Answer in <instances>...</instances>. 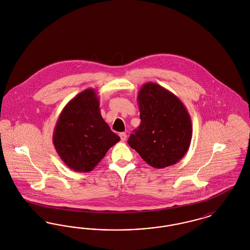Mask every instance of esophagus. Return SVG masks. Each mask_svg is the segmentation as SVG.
I'll return each mask as SVG.
<instances>
[{
    "instance_id": "34e87169",
    "label": "esophagus",
    "mask_w": 250,
    "mask_h": 250,
    "mask_svg": "<svg viewBox=\"0 0 250 250\" xmlns=\"http://www.w3.org/2000/svg\"><path fill=\"white\" fill-rule=\"evenodd\" d=\"M120 138H121V141H122V142H125V141L126 140V134L124 133V132L120 133Z\"/></svg>"
}]
</instances>
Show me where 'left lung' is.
Listing matches in <instances>:
<instances>
[{"mask_svg":"<svg viewBox=\"0 0 250 250\" xmlns=\"http://www.w3.org/2000/svg\"><path fill=\"white\" fill-rule=\"evenodd\" d=\"M141 125L128 144L150 166L163 168L180 161L192 139L190 115L178 97L155 83L143 85L137 96Z\"/></svg>","mask_w":250,"mask_h":250,"instance_id":"8db88e82","label":"left lung"}]
</instances>
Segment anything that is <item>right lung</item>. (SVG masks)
<instances>
[{
  "mask_svg": "<svg viewBox=\"0 0 250 250\" xmlns=\"http://www.w3.org/2000/svg\"><path fill=\"white\" fill-rule=\"evenodd\" d=\"M52 142L63 163L79 172H88L120 141L100 113L99 98L89 88L71 99L60 113Z\"/></svg>",
  "mask_w": 250,
  "mask_h": 250,
  "instance_id": "1",
  "label": "right lung"
}]
</instances>
